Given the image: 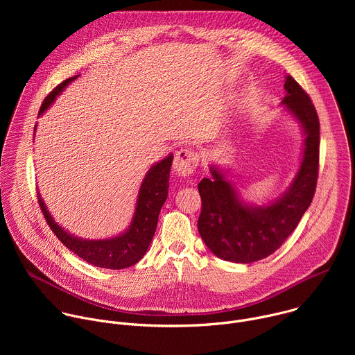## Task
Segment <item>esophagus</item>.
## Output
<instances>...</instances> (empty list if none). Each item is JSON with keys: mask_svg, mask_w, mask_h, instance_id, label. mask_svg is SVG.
<instances>
[{"mask_svg": "<svg viewBox=\"0 0 355 355\" xmlns=\"http://www.w3.org/2000/svg\"><path fill=\"white\" fill-rule=\"evenodd\" d=\"M198 163H199V156L193 150L181 148L180 151H177L173 168L175 174H178L180 177H188L195 171V168L198 167Z\"/></svg>", "mask_w": 355, "mask_h": 355, "instance_id": "esophagus-1", "label": "esophagus"}]
</instances>
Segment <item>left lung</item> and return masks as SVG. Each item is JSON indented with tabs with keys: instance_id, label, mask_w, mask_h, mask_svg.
Here are the masks:
<instances>
[{
	"instance_id": "8db88e82",
	"label": "left lung",
	"mask_w": 355,
	"mask_h": 355,
	"mask_svg": "<svg viewBox=\"0 0 355 355\" xmlns=\"http://www.w3.org/2000/svg\"><path fill=\"white\" fill-rule=\"evenodd\" d=\"M281 105L300 125L303 148L299 168L289 187L266 205L244 200L227 171L211 164L212 178H202L198 191L202 211L198 232L214 254L225 261L248 264L278 250L308 211L319 171L320 125L309 95L291 77H285Z\"/></svg>"
}]
</instances>
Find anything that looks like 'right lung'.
I'll use <instances>...</instances> for the list:
<instances>
[{"label":"right lung","instance_id":"right-lung-1","mask_svg":"<svg viewBox=\"0 0 355 355\" xmlns=\"http://www.w3.org/2000/svg\"><path fill=\"white\" fill-rule=\"evenodd\" d=\"M77 77L78 76L67 78L44 98L39 111V116L50 108V105L55 103L56 98L64 91V88ZM171 164L173 155H168L166 159L157 162L148 168L137 193L136 208L130 225L125 232L110 239L88 240L69 233L64 227L59 226V223L55 222L53 216L47 211L40 193H37L39 207L44 215L47 225L53 230L58 239L69 250L76 252L80 259L101 268H128L141 260L151 240H153L160 211L168 195Z\"/></svg>","mask_w":355,"mask_h":355}]
</instances>
